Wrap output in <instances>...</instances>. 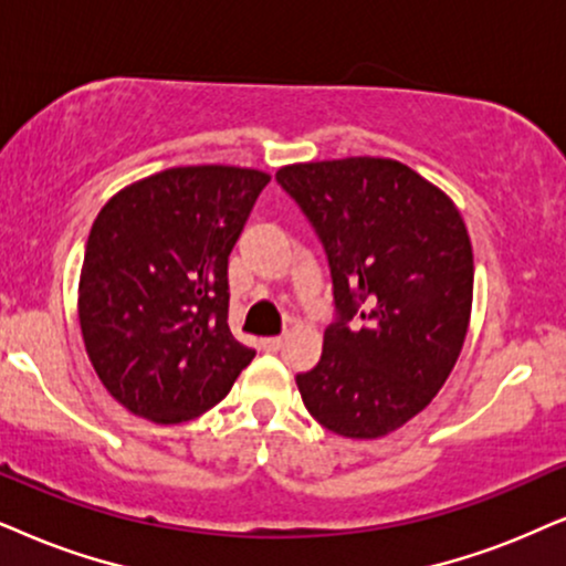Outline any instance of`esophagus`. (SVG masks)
<instances>
[{"instance_id": "1", "label": "esophagus", "mask_w": 566, "mask_h": 566, "mask_svg": "<svg viewBox=\"0 0 566 566\" xmlns=\"http://www.w3.org/2000/svg\"><path fill=\"white\" fill-rule=\"evenodd\" d=\"M284 345V336H266V339H261V347L266 349V353H279Z\"/></svg>"}]
</instances>
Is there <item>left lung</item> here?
Masks as SVG:
<instances>
[{
    "instance_id": "1",
    "label": "left lung",
    "mask_w": 566,
    "mask_h": 566,
    "mask_svg": "<svg viewBox=\"0 0 566 566\" xmlns=\"http://www.w3.org/2000/svg\"><path fill=\"white\" fill-rule=\"evenodd\" d=\"M276 182L324 245L336 307L300 397L347 439L397 431L439 395L468 334L475 269L460 211L374 156L292 164Z\"/></svg>"
}]
</instances>
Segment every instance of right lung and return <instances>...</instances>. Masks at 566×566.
Listing matches in <instances>:
<instances>
[{
  "label": "right lung",
  "mask_w": 566,
  "mask_h": 566,
  "mask_svg": "<svg viewBox=\"0 0 566 566\" xmlns=\"http://www.w3.org/2000/svg\"><path fill=\"white\" fill-rule=\"evenodd\" d=\"M269 180L221 164L175 167L98 211L77 316L93 370L133 415L164 426L198 418L255 357L227 324V263Z\"/></svg>",
  "instance_id": "right-lung-1"
}]
</instances>
